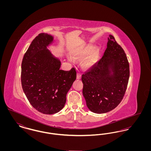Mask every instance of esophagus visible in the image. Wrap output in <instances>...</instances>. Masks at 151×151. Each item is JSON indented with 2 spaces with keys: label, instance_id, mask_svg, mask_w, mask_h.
I'll use <instances>...</instances> for the list:
<instances>
[{
  "label": "esophagus",
  "instance_id": "obj_1",
  "mask_svg": "<svg viewBox=\"0 0 151 151\" xmlns=\"http://www.w3.org/2000/svg\"><path fill=\"white\" fill-rule=\"evenodd\" d=\"M81 74L80 73H77V76H76V78L77 79H80L81 78Z\"/></svg>",
  "mask_w": 151,
  "mask_h": 151
}]
</instances>
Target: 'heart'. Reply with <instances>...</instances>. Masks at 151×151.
Returning <instances> with one entry per match:
<instances>
[{"label": "heart", "instance_id": "obj_1", "mask_svg": "<svg viewBox=\"0 0 151 151\" xmlns=\"http://www.w3.org/2000/svg\"><path fill=\"white\" fill-rule=\"evenodd\" d=\"M92 48H93L92 45H87L86 46L79 49V50L76 51L73 54V57L74 58L82 59L85 57L91 52ZM68 60L70 62H73V61L72 58L71 57H68ZM95 60H96V52L93 51L92 52H91L89 55L83 61L82 65L86 68L91 67L95 63Z\"/></svg>", "mask_w": 151, "mask_h": 151}]
</instances>
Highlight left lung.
<instances>
[{
    "mask_svg": "<svg viewBox=\"0 0 151 151\" xmlns=\"http://www.w3.org/2000/svg\"><path fill=\"white\" fill-rule=\"evenodd\" d=\"M129 76L126 55L110 35L103 57L81 77L88 108L94 113L102 114L116 108L124 95Z\"/></svg>",
    "mask_w": 151,
    "mask_h": 151,
    "instance_id": "left-lung-1",
    "label": "left lung"
}]
</instances>
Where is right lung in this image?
<instances>
[{
  "label": "right lung",
  "instance_id": "obj_1",
  "mask_svg": "<svg viewBox=\"0 0 151 151\" xmlns=\"http://www.w3.org/2000/svg\"><path fill=\"white\" fill-rule=\"evenodd\" d=\"M54 37L41 33L33 40L22 64L23 91L32 106L45 114H52L65 106L66 95L76 79L74 68L60 70L61 62L48 47Z\"/></svg>",
  "mask_w": 151,
  "mask_h": 151
}]
</instances>
